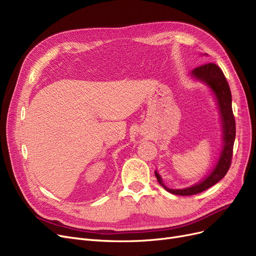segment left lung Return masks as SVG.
Instances as JSON below:
<instances>
[{"instance_id": "1", "label": "left lung", "mask_w": 256, "mask_h": 256, "mask_svg": "<svg viewBox=\"0 0 256 256\" xmlns=\"http://www.w3.org/2000/svg\"><path fill=\"white\" fill-rule=\"evenodd\" d=\"M191 74L196 78L206 83L214 91V96H216L220 113L222 115L221 117L224 134V147L221 152L219 162L212 170V172L206 180H204V182H201L200 184H197L190 188H186V189L180 190L169 189V188H167L163 184L162 178L158 176V173L154 171L156 178L158 184L162 186L166 191L180 196H190L204 192L208 190V188L216 184L226 176L227 171L230 170L232 165L234 143L236 139V120L232 108V92L222 70L217 64L206 63L196 67V68L193 70Z\"/></svg>"}]
</instances>
